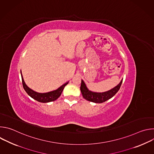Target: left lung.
Here are the masks:
<instances>
[{"mask_svg":"<svg viewBox=\"0 0 154 154\" xmlns=\"http://www.w3.org/2000/svg\"><path fill=\"white\" fill-rule=\"evenodd\" d=\"M122 82V80H121L120 83L117 86L114 87L113 88L111 89L110 90H108L103 93H96L93 92L88 89L85 82L83 80H82L80 91L85 99L94 103H102L111 99L117 93L121 86Z\"/></svg>","mask_w":154,"mask_h":154,"instance_id":"1","label":"left lung"}]
</instances>
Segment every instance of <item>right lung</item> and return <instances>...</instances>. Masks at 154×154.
Instances as JSON below:
<instances>
[{
	"label": "right lung",
	"mask_w": 154,
	"mask_h": 154,
	"mask_svg": "<svg viewBox=\"0 0 154 154\" xmlns=\"http://www.w3.org/2000/svg\"><path fill=\"white\" fill-rule=\"evenodd\" d=\"M20 74H21V77H22V82H23V86L24 89L26 91V93L32 98L34 99L35 100L39 102H42V103L50 102H52V101L57 100L61 94V93L64 89V86L69 83V82L65 83L64 84L61 85L56 90L50 91L48 93H37V92L32 90V89H30V88H29L27 86V85L26 84V83L24 80L23 77V75H22L21 71H20Z\"/></svg>",
	"instance_id": "1"
}]
</instances>
